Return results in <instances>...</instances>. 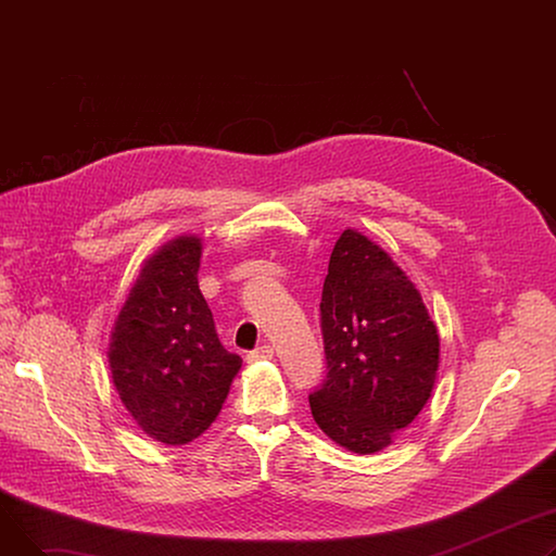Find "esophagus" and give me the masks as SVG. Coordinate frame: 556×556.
Instances as JSON below:
<instances>
[{
	"instance_id": "esophagus-1",
	"label": "esophagus",
	"mask_w": 556,
	"mask_h": 556,
	"mask_svg": "<svg viewBox=\"0 0 556 556\" xmlns=\"http://www.w3.org/2000/svg\"><path fill=\"white\" fill-rule=\"evenodd\" d=\"M275 356V346L273 344H261V346H256L254 352H250L248 356H245V361L248 363H258V361H268V358H273Z\"/></svg>"
}]
</instances>
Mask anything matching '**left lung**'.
I'll return each instance as SVG.
<instances>
[{"instance_id":"left-lung-1","label":"left lung","mask_w":556,"mask_h":556,"mask_svg":"<svg viewBox=\"0 0 556 556\" xmlns=\"http://www.w3.org/2000/svg\"><path fill=\"white\" fill-rule=\"evenodd\" d=\"M327 378L308 394L315 424L346 451L392 444L430 399L440 333L415 283L356 229L329 258L319 302Z\"/></svg>"}]
</instances>
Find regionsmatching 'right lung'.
Instances as JSON below:
<instances>
[{
	"mask_svg": "<svg viewBox=\"0 0 556 556\" xmlns=\"http://www.w3.org/2000/svg\"><path fill=\"white\" fill-rule=\"evenodd\" d=\"M202 243L180 237L143 263L110 338L122 403L153 440L180 446L218 417L241 356L220 344L198 288Z\"/></svg>",
	"mask_w": 556,
	"mask_h": 556,
	"instance_id": "1",
	"label": "right lung"
}]
</instances>
